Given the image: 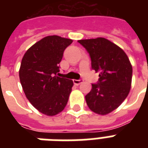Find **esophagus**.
Masks as SVG:
<instances>
[{"mask_svg":"<svg viewBox=\"0 0 148 148\" xmlns=\"http://www.w3.org/2000/svg\"><path fill=\"white\" fill-rule=\"evenodd\" d=\"M73 82L74 83V85H77V86H78V85H80L81 83H82L83 82V79H74L73 80Z\"/></svg>","mask_w":148,"mask_h":148,"instance_id":"esophagus-1","label":"esophagus"}]
</instances>
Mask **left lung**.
<instances>
[{"label": "left lung", "instance_id": "8db88e82", "mask_svg": "<svg viewBox=\"0 0 148 148\" xmlns=\"http://www.w3.org/2000/svg\"><path fill=\"white\" fill-rule=\"evenodd\" d=\"M91 59V67L100 72L97 83L86 96L88 107L106 115L120 106L129 93L132 67L125 52L105 38L81 39Z\"/></svg>", "mask_w": 148, "mask_h": 148}]
</instances>
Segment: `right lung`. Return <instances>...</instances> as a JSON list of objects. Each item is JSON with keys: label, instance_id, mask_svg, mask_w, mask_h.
<instances>
[{"label": "right lung", "instance_id": "1", "mask_svg": "<svg viewBox=\"0 0 148 148\" xmlns=\"http://www.w3.org/2000/svg\"><path fill=\"white\" fill-rule=\"evenodd\" d=\"M72 39L58 36L43 38L27 50L21 61L19 76L31 104L40 112L55 116L66 106L73 81L58 77L59 62Z\"/></svg>", "mask_w": 148, "mask_h": 148}]
</instances>
